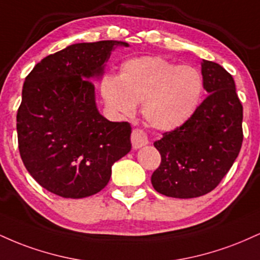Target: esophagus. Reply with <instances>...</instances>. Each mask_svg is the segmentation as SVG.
Masks as SVG:
<instances>
[{
    "instance_id": "esophagus-1",
    "label": "esophagus",
    "mask_w": 260,
    "mask_h": 260,
    "mask_svg": "<svg viewBox=\"0 0 260 260\" xmlns=\"http://www.w3.org/2000/svg\"><path fill=\"white\" fill-rule=\"evenodd\" d=\"M131 142H132L134 149L144 147V145H147L149 143L147 133L144 131L139 129V128H136V129L132 131V134H131Z\"/></svg>"
}]
</instances>
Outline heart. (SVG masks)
I'll use <instances>...</instances> for the list:
<instances>
[{"label":"heart","instance_id":"heart-1","mask_svg":"<svg viewBox=\"0 0 260 260\" xmlns=\"http://www.w3.org/2000/svg\"><path fill=\"white\" fill-rule=\"evenodd\" d=\"M101 94L118 115H132L136 105L143 104V116L151 127L171 131L194 113L203 94V77L192 66L143 56L124 62L117 78L105 77Z\"/></svg>","mask_w":260,"mask_h":260}]
</instances>
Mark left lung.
<instances>
[{
	"label": "left lung",
	"mask_w": 260,
	"mask_h": 260,
	"mask_svg": "<svg viewBox=\"0 0 260 260\" xmlns=\"http://www.w3.org/2000/svg\"><path fill=\"white\" fill-rule=\"evenodd\" d=\"M208 96L190 118L154 143L161 162L151 175L156 192L172 198H197L211 192L228 174L243 142V106L225 68L203 59Z\"/></svg>",
	"instance_id": "8db88e82"
}]
</instances>
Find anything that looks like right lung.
<instances>
[{"label":"right lung","instance_id":"right-lung-1","mask_svg":"<svg viewBox=\"0 0 260 260\" xmlns=\"http://www.w3.org/2000/svg\"><path fill=\"white\" fill-rule=\"evenodd\" d=\"M104 40L73 44L35 64L17 112L18 148L25 169L49 192L85 198L109 183L113 162L129 153L128 122L98 111L94 77H101L115 46Z\"/></svg>","mask_w":260,"mask_h":260}]
</instances>
